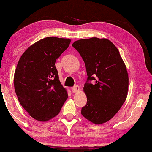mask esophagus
<instances>
[{
    "mask_svg": "<svg viewBox=\"0 0 152 152\" xmlns=\"http://www.w3.org/2000/svg\"><path fill=\"white\" fill-rule=\"evenodd\" d=\"M72 91L73 93H77V91H80V86H79L78 85H75V86L72 88Z\"/></svg>",
    "mask_w": 152,
    "mask_h": 152,
    "instance_id": "1",
    "label": "esophagus"
}]
</instances>
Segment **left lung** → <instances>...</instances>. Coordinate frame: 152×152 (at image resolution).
Here are the masks:
<instances>
[{"label":"left lung","mask_w":152,"mask_h":152,"mask_svg":"<svg viewBox=\"0 0 152 152\" xmlns=\"http://www.w3.org/2000/svg\"><path fill=\"white\" fill-rule=\"evenodd\" d=\"M72 45L84 60L88 75L84 87L87 103L82 108V115L94 124L107 122L118 113L127 96L125 64L117 48L107 39H80Z\"/></svg>","instance_id":"obj_1"}]
</instances>
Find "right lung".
I'll return each instance as SVG.
<instances>
[{
	"label": "right lung",
	"mask_w": 152,
	"mask_h": 152,
	"mask_svg": "<svg viewBox=\"0 0 152 152\" xmlns=\"http://www.w3.org/2000/svg\"><path fill=\"white\" fill-rule=\"evenodd\" d=\"M70 43L69 39L46 37L29 47L18 62L14 77L16 94L23 109L39 121L57 115L68 98L55 65Z\"/></svg>",
	"instance_id": "obj_1"
}]
</instances>
